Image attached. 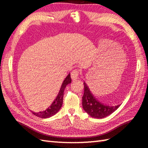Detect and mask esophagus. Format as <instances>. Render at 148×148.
Returning a JSON list of instances; mask_svg holds the SVG:
<instances>
[{"instance_id":"34e87169","label":"esophagus","mask_w":148,"mask_h":148,"mask_svg":"<svg viewBox=\"0 0 148 148\" xmlns=\"http://www.w3.org/2000/svg\"><path fill=\"white\" fill-rule=\"evenodd\" d=\"M79 71L78 69H74L72 71L71 74V76L72 80H76L78 78V76H79Z\"/></svg>"}]
</instances>
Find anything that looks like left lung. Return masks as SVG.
I'll return each mask as SVG.
<instances>
[{
	"label": "left lung",
	"mask_w": 148,
	"mask_h": 148,
	"mask_svg": "<svg viewBox=\"0 0 148 148\" xmlns=\"http://www.w3.org/2000/svg\"><path fill=\"white\" fill-rule=\"evenodd\" d=\"M84 90L83 96L82 106L84 111H86L91 117L95 118H103L110 115L117 109L120 104L114 106L104 105L98 101L91 93L89 88L84 83Z\"/></svg>",
	"instance_id": "left-lung-1"
}]
</instances>
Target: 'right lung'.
<instances>
[{"mask_svg": "<svg viewBox=\"0 0 148 148\" xmlns=\"http://www.w3.org/2000/svg\"><path fill=\"white\" fill-rule=\"evenodd\" d=\"M71 83V78L70 74H68V76L65 77L64 82H63L62 86L60 90L58 95L56 96V99L54 101L51 103V105L48 108L42 111H40L39 112H34L32 113L36 115L37 117L41 118H48L51 117V116L55 115L58 112V111L62 108V103H63V97H64V90L66 86L68 84H70Z\"/></svg>", "mask_w": 148, "mask_h": 148, "instance_id": "right-lung-1", "label": "right lung"}]
</instances>
